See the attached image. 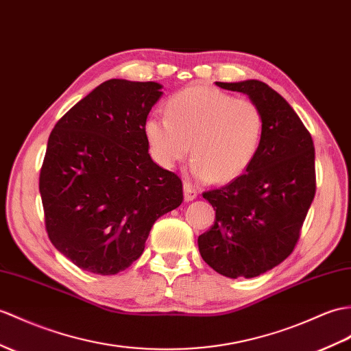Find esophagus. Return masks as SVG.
Listing matches in <instances>:
<instances>
[{
  "label": "esophagus",
  "mask_w": 351,
  "mask_h": 351,
  "mask_svg": "<svg viewBox=\"0 0 351 351\" xmlns=\"http://www.w3.org/2000/svg\"><path fill=\"white\" fill-rule=\"evenodd\" d=\"M195 197H197V190H195L190 182H185L184 184V199L186 202H191Z\"/></svg>",
  "instance_id": "1"
}]
</instances>
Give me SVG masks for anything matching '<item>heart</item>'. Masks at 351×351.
<instances>
[{"label":"heart","mask_w":351,"mask_h":351,"mask_svg":"<svg viewBox=\"0 0 351 351\" xmlns=\"http://www.w3.org/2000/svg\"><path fill=\"white\" fill-rule=\"evenodd\" d=\"M167 117L145 121V137L158 166L173 169L190 152L200 181L227 182L245 172L262 143L265 118L250 99L209 86H190L167 100Z\"/></svg>","instance_id":"obj_1"}]
</instances>
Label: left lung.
<instances>
[{
    "mask_svg": "<svg viewBox=\"0 0 351 351\" xmlns=\"http://www.w3.org/2000/svg\"><path fill=\"white\" fill-rule=\"evenodd\" d=\"M219 88L247 94L265 118L262 143L245 173L205 191L215 209L214 226L199 236L202 258L229 278H252L295 250L315 195L313 137L298 113L260 80Z\"/></svg>",
    "mask_w": 351,
    "mask_h": 351,
    "instance_id": "1",
    "label": "left lung"
}]
</instances>
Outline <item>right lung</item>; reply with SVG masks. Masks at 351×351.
Returning <instances> with one entry per match:
<instances>
[{
  "mask_svg": "<svg viewBox=\"0 0 351 351\" xmlns=\"http://www.w3.org/2000/svg\"><path fill=\"white\" fill-rule=\"evenodd\" d=\"M161 88L106 80L49 136L38 184L46 232L84 271H124L142 256L152 224L184 200L181 178L152 161L145 137Z\"/></svg>",
  "mask_w": 351,
  "mask_h": 351,
  "instance_id": "1",
  "label": "right lung"
}]
</instances>
